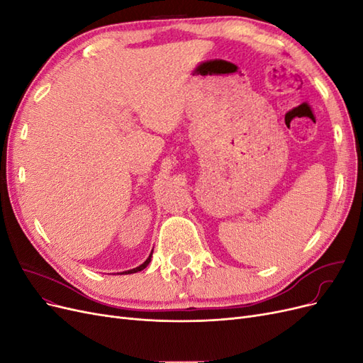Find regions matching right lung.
Returning a JSON list of instances; mask_svg holds the SVG:
<instances>
[{"label": "right lung", "instance_id": "obj_1", "mask_svg": "<svg viewBox=\"0 0 363 363\" xmlns=\"http://www.w3.org/2000/svg\"><path fill=\"white\" fill-rule=\"evenodd\" d=\"M151 256H152V251H151V255L148 256V259L142 263V265H139L138 268H133V269H128V271H124V272H121V274H133V272H138V271H142V269H145L147 268V265L148 263L151 262Z\"/></svg>", "mask_w": 363, "mask_h": 363}]
</instances>
